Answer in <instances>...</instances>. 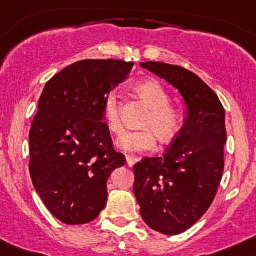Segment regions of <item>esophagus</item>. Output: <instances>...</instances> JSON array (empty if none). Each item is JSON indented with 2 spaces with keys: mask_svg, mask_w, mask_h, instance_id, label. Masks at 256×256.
I'll use <instances>...</instances> for the list:
<instances>
[{
  "mask_svg": "<svg viewBox=\"0 0 256 256\" xmlns=\"http://www.w3.org/2000/svg\"><path fill=\"white\" fill-rule=\"evenodd\" d=\"M126 164L130 165V166H132L134 162H138V158L137 156H133V155H126Z\"/></svg>",
  "mask_w": 256,
  "mask_h": 256,
  "instance_id": "esophagus-1",
  "label": "esophagus"
}]
</instances>
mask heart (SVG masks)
<instances>
[{
	"mask_svg": "<svg viewBox=\"0 0 256 256\" xmlns=\"http://www.w3.org/2000/svg\"><path fill=\"white\" fill-rule=\"evenodd\" d=\"M134 91L150 108V112L142 122L144 128L124 132L118 140V146L130 152L150 151L156 146L158 137L162 142H169L177 136L180 128V114L176 106L169 104V94L155 79L136 83ZM102 118L110 132L114 134L122 132L123 124L116 91H110L104 98Z\"/></svg>",
	"mask_w": 256,
	"mask_h": 256,
	"instance_id": "obj_1",
	"label": "heart"
}]
</instances>
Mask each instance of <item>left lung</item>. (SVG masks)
I'll return each instance as SVG.
<instances>
[{"mask_svg": "<svg viewBox=\"0 0 256 256\" xmlns=\"http://www.w3.org/2000/svg\"><path fill=\"white\" fill-rule=\"evenodd\" d=\"M148 69L178 88L187 105L186 122L162 156L133 166V192L144 223L164 234H178L209 209L224 169V108L195 73L148 61Z\"/></svg>", "mask_w": 256, "mask_h": 256, "instance_id": "left-lung-1", "label": "left lung"}]
</instances>
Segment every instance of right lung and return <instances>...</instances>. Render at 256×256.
<instances>
[{
  "mask_svg": "<svg viewBox=\"0 0 256 256\" xmlns=\"http://www.w3.org/2000/svg\"><path fill=\"white\" fill-rule=\"evenodd\" d=\"M132 66L112 58L76 61L50 79L38 100L29 173L44 204L65 224L98 216L108 200L106 180L126 162L102 122V102Z\"/></svg>",
  "mask_w": 256,
  "mask_h": 256,
  "instance_id": "right-lung-1",
  "label": "right lung"
}]
</instances>
